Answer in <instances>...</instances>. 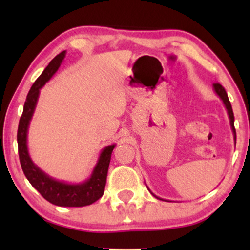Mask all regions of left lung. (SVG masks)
<instances>
[{"instance_id":"8db88e82","label":"left lung","mask_w":250,"mask_h":250,"mask_svg":"<svg viewBox=\"0 0 250 250\" xmlns=\"http://www.w3.org/2000/svg\"><path fill=\"white\" fill-rule=\"evenodd\" d=\"M213 89L215 90V93L217 94V96L220 97L221 100H222L223 104H225V107L227 109V113H228V116H229V120H230V127H231V130H233V134H234V142L235 145H236V131H235V127H234V113H233V109H231V104L230 102H229V99H228V95H227L225 88L222 87V85L220 84V83H214L213 84ZM150 191V190H149ZM151 193V191H150ZM153 194V193H151ZM154 195V194H153ZM155 197H157L156 195H154ZM159 199V197H157ZM162 200V199H160Z\"/></svg>"}]
</instances>
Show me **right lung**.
<instances>
[{
    "label": "right lung",
    "instance_id": "right-lung-1",
    "mask_svg": "<svg viewBox=\"0 0 250 250\" xmlns=\"http://www.w3.org/2000/svg\"><path fill=\"white\" fill-rule=\"evenodd\" d=\"M64 56L65 50L54 57L47 65V68L39 76V79L31 85L27 95V100L24 102L23 113L20 119L19 129H17V146H19L20 162H21L22 170H23L25 177L45 200L49 201L53 205L60 206V207H84V206H89L95 202L104 193L111 153L116 145H110L103 148L90 177L84 182L76 183V185L53 179L41 170L30 159L27 146L28 128H29L34 111H35L40 89L56 73Z\"/></svg>",
    "mask_w": 250,
    "mask_h": 250
}]
</instances>
